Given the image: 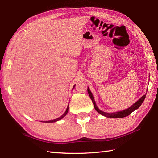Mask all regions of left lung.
Segmentation results:
<instances>
[{
  "mask_svg": "<svg viewBox=\"0 0 158 158\" xmlns=\"http://www.w3.org/2000/svg\"><path fill=\"white\" fill-rule=\"evenodd\" d=\"M88 92L89 94V96L90 97V98H91L92 101L94 104V109H96V111L98 112V113L101 114L102 115L106 117H110V118H122V117H125L126 116H128L133 111H135L136 109H138L139 107L142 105V103L143 102L144 100H145V97H146V95L143 96L141 98H140L138 100V101L136 102L135 104H133L132 106L129 107V108L127 109H125L123 110H121V111H118V112H115V113H105V112L102 111V110H100L98 108V106H97V105H96L95 100H94V99L92 94L91 92H90L89 88H88Z\"/></svg>",
  "mask_w": 158,
  "mask_h": 158,
  "instance_id": "obj_1",
  "label": "left lung"
}]
</instances>
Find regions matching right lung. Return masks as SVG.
Here are the masks:
<instances>
[{"mask_svg":"<svg viewBox=\"0 0 158 158\" xmlns=\"http://www.w3.org/2000/svg\"><path fill=\"white\" fill-rule=\"evenodd\" d=\"M75 85L73 86V88H75ZM68 111H69V105H68V106H67V108H66V111H65V113L63 114V115L61 116V117H58V118H57V119H53V120H50V121H44V122H46V123H52V122H57V121H59V120H60V119H62L64 117V116H66V114H67V113H68Z\"/></svg>","mask_w":158,"mask_h":158,"instance_id":"1","label":"right lung"}]
</instances>
